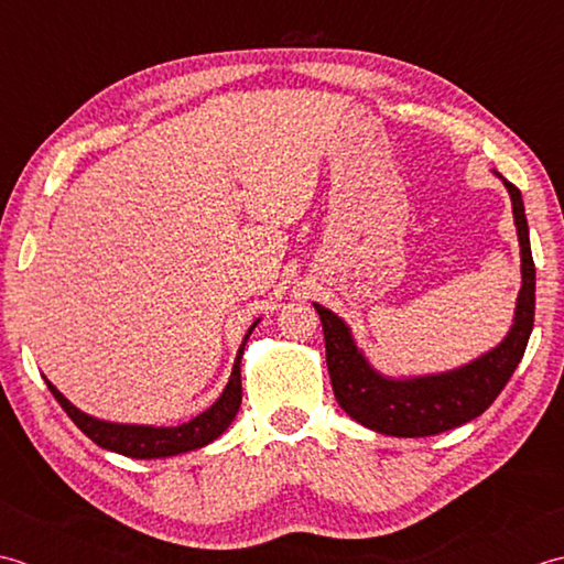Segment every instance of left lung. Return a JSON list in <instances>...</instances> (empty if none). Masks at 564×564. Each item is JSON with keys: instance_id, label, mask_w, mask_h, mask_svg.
I'll use <instances>...</instances> for the list:
<instances>
[{"instance_id": "1", "label": "left lung", "mask_w": 564, "mask_h": 564, "mask_svg": "<svg viewBox=\"0 0 564 564\" xmlns=\"http://www.w3.org/2000/svg\"><path fill=\"white\" fill-rule=\"evenodd\" d=\"M499 175V172H497ZM501 177V175H499ZM503 180V177H501ZM513 206V224L521 243V292L509 336L497 348L451 372L392 379L365 360L346 321L314 304L326 338V365L333 394L340 409L362 426L397 438H426L463 426L485 413L519 367L535 316V265L521 192L503 180Z\"/></svg>"}]
</instances>
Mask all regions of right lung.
<instances>
[{
    "mask_svg": "<svg viewBox=\"0 0 564 564\" xmlns=\"http://www.w3.org/2000/svg\"><path fill=\"white\" fill-rule=\"evenodd\" d=\"M256 326L258 321L248 328L243 343H240L236 362H234V372H231V379H228L224 394L218 397L209 409L202 411L199 416H194L192 421L182 423V426H175V429L131 426V423L99 421L95 416H87V413H83L77 406H73L70 401H67L48 382V379H45V384H48L53 397L57 399V404H61L67 416L75 421V426L83 431L89 441H95L99 447H105V451L119 453L126 457H135V459H153V457L189 453L216 441L236 419V413L240 409V399H243V389H240V358H243L246 343Z\"/></svg>",
    "mask_w": 564,
    "mask_h": 564,
    "instance_id": "obj_1",
    "label": "right lung"
}]
</instances>
